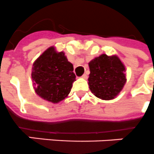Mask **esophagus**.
<instances>
[{
	"instance_id": "1",
	"label": "esophagus",
	"mask_w": 154,
	"mask_h": 154,
	"mask_svg": "<svg viewBox=\"0 0 154 154\" xmlns=\"http://www.w3.org/2000/svg\"><path fill=\"white\" fill-rule=\"evenodd\" d=\"M81 77H82L83 79H87V78H88V76H87V74H83Z\"/></svg>"
}]
</instances>
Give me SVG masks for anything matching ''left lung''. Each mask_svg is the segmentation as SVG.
<instances>
[{"mask_svg": "<svg viewBox=\"0 0 154 154\" xmlns=\"http://www.w3.org/2000/svg\"><path fill=\"white\" fill-rule=\"evenodd\" d=\"M88 66V84L92 93L103 100L116 98L127 82V69L120 58L103 54L91 60Z\"/></svg>", "mask_w": 154, "mask_h": 154, "instance_id": "8db88e82", "label": "left lung"}]
</instances>
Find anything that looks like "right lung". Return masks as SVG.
<instances>
[{"mask_svg": "<svg viewBox=\"0 0 154 154\" xmlns=\"http://www.w3.org/2000/svg\"><path fill=\"white\" fill-rule=\"evenodd\" d=\"M73 64L63 51L47 48L34 62L32 69L35 92L44 100L57 103L68 97L76 81Z\"/></svg>", "mask_w": 154, "mask_h": 154, "instance_id": "obj_1", "label": "right lung"}]
</instances>
